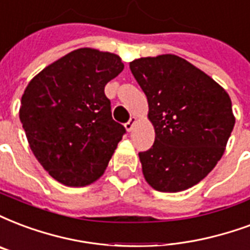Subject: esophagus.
I'll list each match as a JSON object with an SVG mask.
<instances>
[{"instance_id":"34e87169","label":"esophagus","mask_w":250,"mask_h":250,"mask_svg":"<svg viewBox=\"0 0 250 250\" xmlns=\"http://www.w3.org/2000/svg\"><path fill=\"white\" fill-rule=\"evenodd\" d=\"M136 117H130V120L127 121L126 124H125V129H126L127 132H130L133 129V126H134V124H136Z\"/></svg>"}]
</instances>
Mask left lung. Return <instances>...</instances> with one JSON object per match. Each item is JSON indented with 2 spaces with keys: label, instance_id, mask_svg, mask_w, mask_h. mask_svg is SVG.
<instances>
[{
  "label": "left lung",
  "instance_id": "1",
  "mask_svg": "<svg viewBox=\"0 0 250 250\" xmlns=\"http://www.w3.org/2000/svg\"><path fill=\"white\" fill-rule=\"evenodd\" d=\"M130 71L145 92L155 141L140 153L146 182L161 192L198 185L216 166L234 126L224 88L183 58H140Z\"/></svg>",
  "mask_w": 250,
  "mask_h": 250
}]
</instances>
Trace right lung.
Returning a JSON list of instances; mask_svg holds the SVG:
<instances>
[{"instance_id":"right-lung-1","label":"right lung","mask_w":250,"mask_h":250,"mask_svg":"<svg viewBox=\"0 0 250 250\" xmlns=\"http://www.w3.org/2000/svg\"><path fill=\"white\" fill-rule=\"evenodd\" d=\"M123 69L116 54L84 47L27 84L21 123L35 158L62 185L84 187L104 174L125 133L112 118L104 88Z\"/></svg>"}]
</instances>
